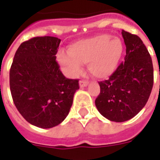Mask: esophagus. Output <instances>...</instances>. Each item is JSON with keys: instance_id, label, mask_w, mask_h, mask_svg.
Here are the masks:
<instances>
[{"instance_id": "obj_1", "label": "esophagus", "mask_w": 160, "mask_h": 160, "mask_svg": "<svg viewBox=\"0 0 160 160\" xmlns=\"http://www.w3.org/2000/svg\"><path fill=\"white\" fill-rule=\"evenodd\" d=\"M87 85H88V81H87V80H80V87H87Z\"/></svg>"}]
</instances>
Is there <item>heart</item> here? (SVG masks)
<instances>
[{
	"label": "heart",
	"mask_w": 160,
	"mask_h": 160,
	"mask_svg": "<svg viewBox=\"0 0 160 160\" xmlns=\"http://www.w3.org/2000/svg\"><path fill=\"white\" fill-rule=\"evenodd\" d=\"M123 52V42L118 37L102 34L79 40L68 46V53L60 52L57 61L71 76L81 72V64L88 63L94 77L103 79L117 69Z\"/></svg>",
	"instance_id": "obj_1"
}]
</instances>
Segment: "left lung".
<instances>
[{
	"mask_svg": "<svg viewBox=\"0 0 160 160\" xmlns=\"http://www.w3.org/2000/svg\"><path fill=\"white\" fill-rule=\"evenodd\" d=\"M126 45L124 62L108 80L98 82L100 93L95 104L102 116L122 122L133 118L148 102L153 86L152 62L141 39L122 31Z\"/></svg>",
	"mask_w": 160,
	"mask_h": 160,
	"instance_id": "8db88e82",
	"label": "left lung"
}]
</instances>
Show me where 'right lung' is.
Segmentation results:
<instances>
[{"instance_id":"right-lung-1","label":"right lung","mask_w":160,"mask_h":160,"mask_svg":"<svg viewBox=\"0 0 160 160\" xmlns=\"http://www.w3.org/2000/svg\"><path fill=\"white\" fill-rule=\"evenodd\" d=\"M61 39L36 37L17 49L9 73L17 110L28 122L42 128L60 124L68 115L79 80L68 79L56 62Z\"/></svg>"}]
</instances>
